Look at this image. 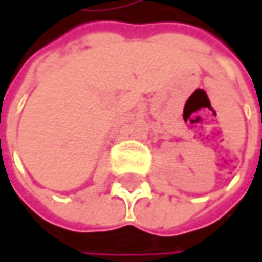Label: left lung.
Masks as SVG:
<instances>
[{"label": "left lung", "mask_w": 262, "mask_h": 262, "mask_svg": "<svg viewBox=\"0 0 262 262\" xmlns=\"http://www.w3.org/2000/svg\"><path fill=\"white\" fill-rule=\"evenodd\" d=\"M261 146H262V141H261Z\"/></svg>", "instance_id": "obj_1"}]
</instances>
